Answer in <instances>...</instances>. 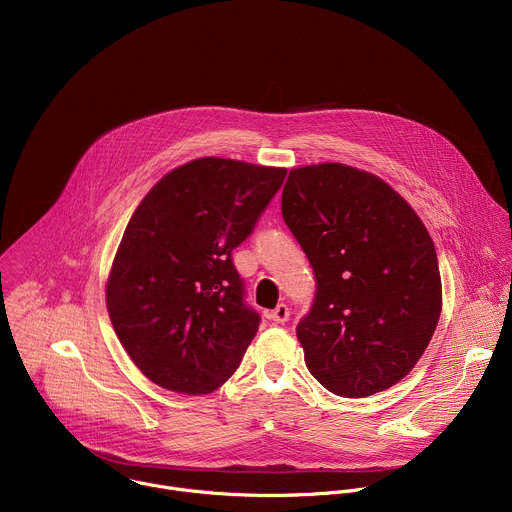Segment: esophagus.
Instances as JSON below:
<instances>
[{
	"instance_id": "1",
	"label": "esophagus",
	"mask_w": 512,
	"mask_h": 512,
	"mask_svg": "<svg viewBox=\"0 0 512 512\" xmlns=\"http://www.w3.org/2000/svg\"><path fill=\"white\" fill-rule=\"evenodd\" d=\"M272 322H276V324H284V322H288L290 320V308L286 306V304H278L274 310H270L268 314H266Z\"/></svg>"
}]
</instances>
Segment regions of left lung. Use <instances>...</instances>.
Masks as SVG:
<instances>
[{
    "label": "left lung",
    "mask_w": 512,
    "mask_h": 512,
    "mask_svg": "<svg viewBox=\"0 0 512 512\" xmlns=\"http://www.w3.org/2000/svg\"><path fill=\"white\" fill-rule=\"evenodd\" d=\"M282 216L316 278L314 304L296 326L310 374L348 398L402 380L442 308L422 220L386 182L344 164L290 170Z\"/></svg>",
    "instance_id": "left-lung-1"
}]
</instances>
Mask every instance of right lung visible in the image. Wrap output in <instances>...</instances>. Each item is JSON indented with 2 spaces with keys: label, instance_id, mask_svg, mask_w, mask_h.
<instances>
[{
  "label": "right lung",
  "instance_id": "obj_1",
  "mask_svg": "<svg viewBox=\"0 0 512 512\" xmlns=\"http://www.w3.org/2000/svg\"><path fill=\"white\" fill-rule=\"evenodd\" d=\"M284 168L200 158L166 174L132 214L108 278L112 326L158 386L208 394L260 326L232 250L280 190Z\"/></svg>",
  "mask_w": 512,
  "mask_h": 512
}]
</instances>
